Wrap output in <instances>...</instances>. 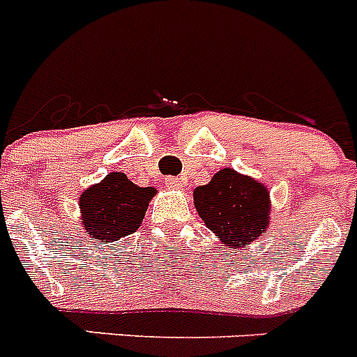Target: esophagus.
I'll list each match as a JSON object with an SVG mask.
<instances>
[{"label": "esophagus", "instance_id": "1", "mask_svg": "<svg viewBox=\"0 0 357 357\" xmlns=\"http://www.w3.org/2000/svg\"><path fill=\"white\" fill-rule=\"evenodd\" d=\"M166 185L169 189H182L185 185V178L184 176H166Z\"/></svg>", "mask_w": 357, "mask_h": 357}]
</instances>
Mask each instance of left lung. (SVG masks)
<instances>
[{
  "label": "left lung",
  "instance_id": "8db88e82",
  "mask_svg": "<svg viewBox=\"0 0 357 357\" xmlns=\"http://www.w3.org/2000/svg\"><path fill=\"white\" fill-rule=\"evenodd\" d=\"M195 207L223 247L243 248L268 229L270 193L261 182L223 168L193 191Z\"/></svg>",
  "mask_w": 357,
  "mask_h": 357
}]
</instances>
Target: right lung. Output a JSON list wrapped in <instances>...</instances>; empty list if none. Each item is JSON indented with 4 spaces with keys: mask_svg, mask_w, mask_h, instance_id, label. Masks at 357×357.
I'll return each mask as SVG.
<instances>
[{
    "mask_svg": "<svg viewBox=\"0 0 357 357\" xmlns=\"http://www.w3.org/2000/svg\"><path fill=\"white\" fill-rule=\"evenodd\" d=\"M155 188H139L125 173L112 172L80 195L85 232L100 243L116 241L139 229Z\"/></svg>",
    "mask_w": 357,
    "mask_h": 357,
    "instance_id": "obj_1",
    "label": "right lung"
}]
</instances>
